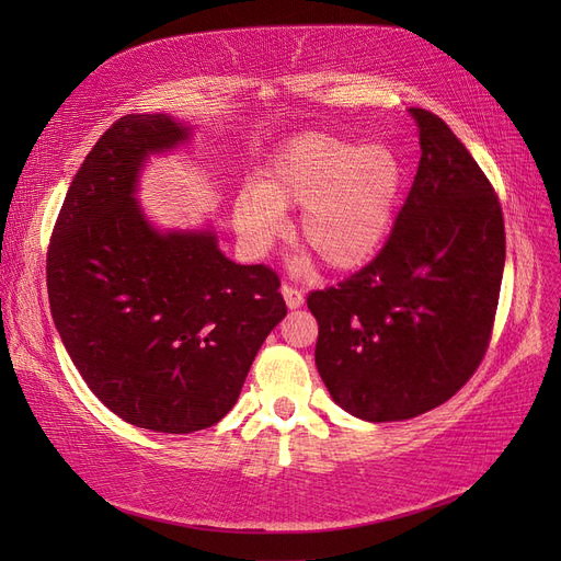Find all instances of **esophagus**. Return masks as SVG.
<instances>
[{
    "label": "esophagus",
    "instance_id": "esophagus-1",
    "mask_svg": "<svg viewBox=\"0 0 561 561\" xmlns=\"http://www.w3.org/2000/svg\"><path fill=\"white\" fill-rule=\"evenodd\" d=\"M280 293H283V297H285V304L290 309H299L301 304H304V293L299 290L297 285H290V283H283L280 285Z\"/></svg>",
    "mask_w": 561,
    "mask_h": 561
}]
</instances>
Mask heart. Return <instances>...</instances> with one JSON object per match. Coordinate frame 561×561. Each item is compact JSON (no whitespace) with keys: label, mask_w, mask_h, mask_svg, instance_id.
Wrapping results in <instances>:
<instances>
[{"label":"heart","mask_w":561,"mask_h":561,"mask_svg":"<svg viewBox=\"0 0 561 561\" xmlns=\"http://www.w3.org/2000/svg\"><path fill=\"white\" fill-rule=\"evenodd\" d=\"M402 186V163L381 142L358 145L307 133L271 161L254 190L236 201V227L254 248L283 229L280 210L299 208L295 239L322 266H360L381 245Z\"/></svg>","instance_id":"heart-1"}]
</instances>
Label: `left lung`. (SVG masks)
<instances>
[{
    "label": "left lung",
    "instance_id": "1",
    "mask_svg": "<svg viewBox=\"0 0 561 561\" xmlns=\"http://www.w3.org/2000/svg\"><path fill=\"white\" fill-rule=\"evenodd\" d=\"M412 116L421 159L383 248L307 299L332 400L375 423L431 412L468 383L491 342L505 264L494 186L443 118Z\"/></svg>",
    "mask_w": 561,
    "mask_h": 561
}]
</instances>
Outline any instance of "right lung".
Segmentation results:
<instances>
[{"label":"right lung","mask_w":561,"mask_h":561,"mask_svg":"<svg viewBox=\"0 0 561 561\" xmlns=\"http://www.w3.org/2000/svg\"><path fill=\"white\" fill-rule=\"evenodd\" d=\"M186 128L128 114L89 151L46 252L54 322L95 398L138 428H210L241 396L250 365L287 309L264 264L227 260L213 233H159L133 198L149 151Z\"/></svg>","instance_id":"right-lung-1"}]
</instances>
